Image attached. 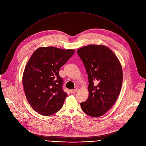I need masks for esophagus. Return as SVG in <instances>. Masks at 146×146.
<instances>
[{
	"mask_svg": "<svg viewBox=\"0 0 146 146\" xmlns=\"http://www.w3.org/2000/svg\"><path fill=\"white\" fill-rule=\"evenodd\" d=\"M77 91V89H75V90H71L70 91V92L71 94H74V93H76Z\"/></svg>",
	"mask_w": 146,
	"mask_h": 146,
	"instance_id": "esophagus-1",
	"label": "esophagus"
}]
</instances>
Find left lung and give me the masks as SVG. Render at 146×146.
Listing matches in <instances>:
<instances>
[{"instance_id": "left-lung-1", "label": "left lung", "mask_w": 146, "mask_h": 146, "mask_svg": "<svg viewBox=\"0 0 146 146\" xmlns=\"http://www.w3.org/2000/svg\"><path fill=\"white\" fill-rule=\"evenodd\" d=\"M88 73L89 96L81 103L88 116L104 115L115 103L122 84L121 65L113 51L103 45L90 44L77 51Z\"/></svg>"}]
</instances>
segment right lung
I'll use <instances>...</instances> for the list:
<instances>
[{"instance_id":"obj_1","label":"right lung","mask_w":146,"mask_h":146,"mask_svg":"<svg viewBox=\"0 0 146 146\" xmlns=\"http://www.w3.org/2000/svg\"><path fill=\"white\" fill-rule=\"evenodd\" d=\"M74 52V50L47 47L38 48L31 56L23 84L30 105L38 113L50 116L62 107L68 95L63 91L58 72Z\"/></svg>"}]
</instances>
